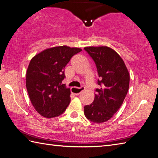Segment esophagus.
<instances>
[{
	"label": "esophagus",
	"mask_w": 158,
	"mask_h": 158,
	"mask_svg": "<svg viewBox=\"0 0 158 158\" xmlns=\"http://www.w3.org/2000/svg\"><path fill=\"white\" fill-rule=\"evenodd\" d=\"M71 90H72V91H73V90H75V91H78V93H75L74 95H80V93H81L82 91H83L84 90H85V88L84 87H80V88H77V87H72V89H71Z\"/></svg>",
	"instance_id": "1"
}]
</instances>
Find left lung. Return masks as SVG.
<instances>
[{
  "mask_svg": "<svg viewBox=\"0 0 158 158\" xmlns=\"http://www.w3.org/2000/svg\"><path fill=\"white\" fill-rule=\"evenodd\" d=\"M97 67L99 89L93 103L86 105L84 113L88 120L101 123L108 121L120 108L130 85V74L123 60L107 46L85 47Z\"/></svg>",
  "mask_w": 158,
  "mask_h": 158,
  "instance_id": "obj_1",
  "label": "left lung"
}]
</instances>
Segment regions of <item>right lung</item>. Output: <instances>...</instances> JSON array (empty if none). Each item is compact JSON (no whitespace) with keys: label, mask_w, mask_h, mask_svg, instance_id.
<instances>
[{"label":"right lung","mask_w":158,"mask_h":158,"mask_svg":"<svg viewBox=\"0 0 158 158\" xmlns=\"http://www.w3.org/2000/svg\"><path fill=\"white\" fill-rule=\"evenodd\" d=\"M79 48L56 46L36 54L28 65L26 86L30 100L39 114L52 118L63 114L70 103V89L62 84L65 67Z\"/></svg>","instance_id":"right-lung-1"}]
</instances>
